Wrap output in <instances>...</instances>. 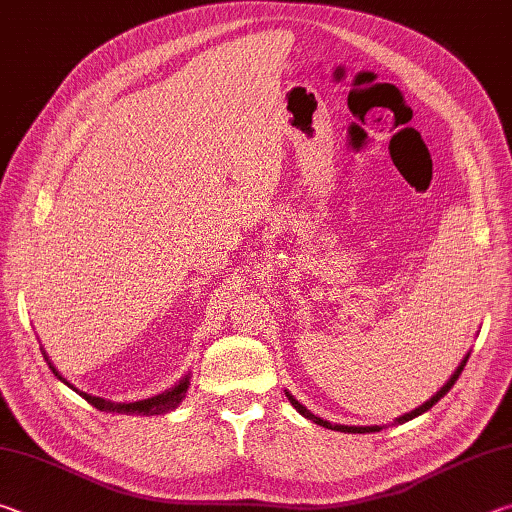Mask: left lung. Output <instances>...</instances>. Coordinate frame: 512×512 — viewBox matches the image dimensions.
Wrapping results in <instances>:
<instances>
[{
	"label": "left lung",
	"mask_w": 512,
	"mask_h": 512,
	"mask_svg": "<svg viewBox=\"0 0 512 512\" xmlns=\"http://www.w3.org/2000/svg\"><path fill=\"white\" fill-rule=\"evenodd\" d=\"M467 357H470V354H467ZM467 357L461 361V366L456 368V372H454L452 377H449L447 384H445L443 388H440V391H438L436 395H433L431 400H427V402H424L422 406H418V409H413L411 413H404V415H400V418H397L395 422H397V424H402V422H409V420H413V418H418V415H422L424 411H429L431 406L440 400V397H445V395L449 393V388H452V386L456 384L458 375H461V372H463L465 363H467ZM287 397H289V402L293 404V409H296L298 413L305 415V418L314 420L316 424H320V427H325V429H334V431H343V433H375V431H379V429H381L379 424H375V427H348V424H332V422H327V420H323V418H318V415H314L311 411H307V406H302V404L296 400V397H293L289 391H287Z\"/></svg>",
	"instance_id": "left-lung-1"
}]
</instances>
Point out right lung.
<instances>
[{
  "mask_svg": "<svg viewBox=\"0 0 512 512\" xmlns=\"http://www.w3.org/2000/svg\"><path fill=\"white\" fill-rule=\"evenodd\" d=\"M45 359H47V354H45ZM47 363H49L51 372H54V375H56L60 381H63V384H67L69 388H72V391L79 393V395L83 397V400H88L92 406H97L99 411H108V413L164 415V413H169V411L176 409V406H178L180 402H183V397H185L187 388H189V375H185L183 379L178 381L176 386L169 388V391H164V393L155 395V397H149V400H140V402H110V400H103V397H97V395H90V393L79 391V388L69 384V381H67L63 375H60V372L54 368V363H51L49 359H47Z\"/></svg>",
  "mask_w": 512,
  "mask_h": 512,
  "instance_id": "obj_1",
  "label": "right lung"
}]
</instances>
